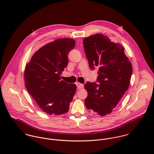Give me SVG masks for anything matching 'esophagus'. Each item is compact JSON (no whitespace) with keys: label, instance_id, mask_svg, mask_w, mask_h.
<instances>
[{"label":"esophagus","instance_id":"34e87169","mask_svg":"<svg viewBox=\"0 0 154 154\" xmlns=\"http://www.w3.org/2000/svg\"><path fill=\"white\" fill-rule=\"evenodd\" d=\"M76 85H77V88H78V89H81V88H84V85L82 84L77 82L76 83Z\"/></svg>","mask_w":154,"mask_h":154}]
</instances>
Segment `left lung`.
I'll return each instance as SVG.
<instances>
[{
  "label": "left lung",
  "instance_id": "1",
  "mask_svg": "<svg viewBox=\"0 0 154 154\" xmlns=\"http://www.w3.org/2000/svg\"><path fill=\"white\" fill-rule=\"evenodd\" d=\"M84 50L91 69L98 67L96 82H87L88 96L85 103L88 110L104 116L116 108L129 86L132 66L124 47L109 38L97 34L84 39Z\"/></svg>",
  "mask_w": 154,
  "mask_h": 154
}]
</instances>
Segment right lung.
I'll return each mask as SVG.
<instances>
[{"mask_svg": "<svg viewBox=\"0 0 154 154\" xmlns=\"http://www.w3.org/2000/svg\"><path fill=\"white\" fill-rule=\"evenodd\" d=\"M75 46L73 39H57L37 51L25 67V87L48 114L67 112L76 92L75 84L60 80V74L68 64V53Z\"/></svg>", "mask_w": 154, "mask_h": 154, "instance_id": "obj_1", "label": "right lung"}]
</instances>
